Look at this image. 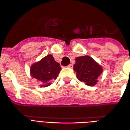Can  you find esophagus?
I'll list each match as a JSON object with an SVG mask.
<instances>
[{"instance_id":"1","label":"esophagus","mask_w":130,"mask_h":130,"mask_svg":"<svg viewBox=\"0 0 130 130\" xmlns=\"http://www.w3.org/2000/svg\"><path fill=\"white\" fill-rule=\"evenodd\" d=\"M68 68H72V67H73V65H72V64H70V65H68Z\"/></svg>"}]
</instances>
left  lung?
I'll return each instance as SVG.
<instances>
[{"instance_id":"obj_1","label":"left lung","mask_w":130,"mask_h":130,"mask_svg":"<svg viewBox=\"0 0 130 130\" xmlns=\"http://www.w3.org/2000/svg\"><path fill=\"white\" fill-rule=\"evenodd\" d=\"M74 70L80 82L92 86L98 82V78L102 72V68L91 57L84 56L76 58Z\"/></svg>"}]
</instances>
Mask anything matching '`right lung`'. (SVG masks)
Returning <instances> with one entry per match:
<instances>
[{
    "mask_svg": "<svg viewBox=\"0 0 130 130\" xmlns=\"http://www.w3.org/2000/svg\"><path fill=\"white\" fill-rule=\"evenodd\" d=\"M60 70L59 63L55 61L51 55H48L32 64L30 72L33 78L40 81L42 87H47L58 77Z\"/></svg>",
    "mask_w": 130,
    "mask_h": 130,
    "instance_id": "right-lung-1",
    "label": "right lung"
}]
</instances>
